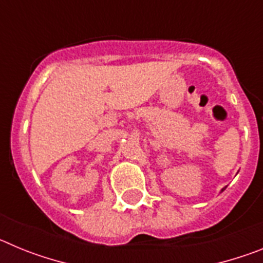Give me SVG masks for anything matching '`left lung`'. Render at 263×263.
I'll return each instance as SVG.
<instances>
[{"mask_svg": "<svg viewBox=\"0 0 263 263\" xmlns=\"http://www.w3.org/2000/svg\"><path fill=\"white\" fill-rule=\"evenodd\" d=\"M221 191H224V188H222V190H221Z\"/></svg>", "mask_w": 263, "mask_h": 263, "instance_id": "left-lung-1", "label": "left lung"}]
</instances>
